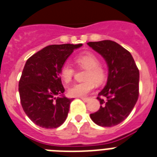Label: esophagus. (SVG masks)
I'll return each mask as SVG.
<instances>
[{
	"mask_svg": "<svg viewBox=\"0 0 157 157\" xmlns=\"http://www.w3.org/2000/svg\"><path fill=\"white\" fill-rule=\"evenodd\" d=\"M81 98L84 101V102H86H86H88V101L90 100V98Z\"/></svg>",
	"mask_w": 157,
	"mask_h": 157,
	"instance_id": "obj_1",
	"label": "esophagus"
}]
</instances>
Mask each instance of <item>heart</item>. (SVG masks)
I'll use <instances>...</instances> for the list:
<instances>
[{
  "instance_id": "heart-1",
  "label": "heart",
  "mask_w": 157,
  "mask_h": 157,
  "mask_svg": "<svg viewBox=\"0 0 157 157\" xmlns=\"http://www.w3.org/2000/svg\"><path fill=\"white\" fill-rule=\"evenodd\" d=\"M76 63L80 67L87 69L85 73V81L74 84L68 89V94L71 97H84L95 87V82L103 83L106 72L103 66L99 64V59L93 53L86 52L76 57ZM60 76L66 83L71 82L75 74V69L68 63H64L60 69Z\"/></svg>"
}]
</instances>
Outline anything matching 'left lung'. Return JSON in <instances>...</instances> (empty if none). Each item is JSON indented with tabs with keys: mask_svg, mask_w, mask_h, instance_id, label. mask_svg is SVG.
Returning <instances> with one entry per match:
<instances>
[{
	"mask_svg": "<svg viewBox=\"0 0 157 157\" xmlns=\"http://www.w3.org/2000/svg\"><path fill=\"white\" fill-rule=\"evenodd\" d=\"M88 45L103 57L108 67L107 85L97 98L100 108L90 114V118L100 126H114L123 121L136 104L139 94V68L131 54L115 41L105 40L89 42Z\"/></svg>",
	"mask_w": 157,
	"mask_h": 157,
	"instance_id": "1",
	"label": "left lung"
}]
</instances>
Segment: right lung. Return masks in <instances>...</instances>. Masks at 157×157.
<instances>
[{"label":"right lung","instance_id":"1","mask_svg":"<svg viewBox=\"0 0 157 157\" xmlns=\"http://www.w3.org/2000/svg\"><path fill=\"white\" fill-rule=\"evenodd\" d=\"M82 44L51 45L27 60L18 82L23 109L33 122L45 129L60 126L66 120L72 98L63 95L60 69Z\"/></svg>","mask_w":157,"mask_h":157}]
</instances>
